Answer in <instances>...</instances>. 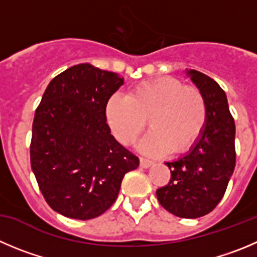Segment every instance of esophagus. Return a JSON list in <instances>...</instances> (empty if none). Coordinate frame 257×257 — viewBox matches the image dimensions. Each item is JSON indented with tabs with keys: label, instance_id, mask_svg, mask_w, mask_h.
I'll use <instances>...</instances> for the list:
<instances>
[{
	"label": "esophagus",
	"instance_id": "obj_1",
	"mask_svg": "<svg viewBox=\"0 0 257 257\" xmlns=\"http://www.w3.org/2000/svg\"><path fill=\"white\" fill-rule=\"evenodd\" d=\"M141 167H143V169H148V167H151L153 165V161H150V160H147V158H143L141 157Z\"/></svg>",
	"mask_w": 257,
	"mask_h": 257
}]
</instances>
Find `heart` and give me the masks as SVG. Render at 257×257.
<instances>
[{
	"mask_svg": "<svg viewBox=\"0 0 257 257\" xmlns=\"http://www.w3.org/2000/svg\"><path fill=\"white\" fill-rule=\"evenodd\" d=\"M105 117L121 145L137 140L146 126L151 131L138 145L148 156L188 151L207 121L203 93L175 77H158L132 88L126 96L115 93L105 105Z\"/></svg>",
	"mask_w": 257,
	"mask_h": 257,
	"instance_id": "heart-1",
	"label": "heart"
}]
</instances>
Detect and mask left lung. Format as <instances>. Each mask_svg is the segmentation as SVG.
Segmentation results:
<instances>
[{
	"label": "left lung",
	"instance_id": "1",
	"mask_svg": "<svg viewBox=\"0 0 257 257\" xmlns=\"http://www.w3.org/2000/svg\"><path fill=\"white\" fill-rule=\"evenodd\" d=\"M186 74L204 96L207 121L189 152L166 162L171 179L156 194L167 212L194 219L212 212L226 193L236 165V126L220 86L195 69Z\"/></svg>",
	"mask_w": 257,
	"mask_h": 257
}]
</instances>
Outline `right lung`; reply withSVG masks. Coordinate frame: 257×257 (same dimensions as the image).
<instances>
[{
  "mask_svg": "<svg viewBox=\"0 0 257 257\" xmlns=\"http://www.w3.org/2000/svg\"><path fill=\"white\" fill-rule=\"evenodd\" d=\"M124 83L117 73L81 63L48 85L33 121L31 170L53 210L92 219L116 200L140 158L114 138L105 105Z\"/></svg>",
  "mask_w": 257,
  "mask_h": 257,
  "instance_id": "1",
  "label": "right lung"
}]
</instances>
